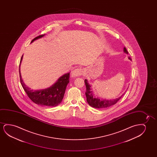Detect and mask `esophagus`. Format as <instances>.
Returning a JSON list of instances; mask_svg holds the SVG:
<instances>
[{
    "label": "esophagus",
    "instance_id": "esophagus-1",
    "mask_svg": "<svg viewBox=\"0 0 157 157\" xmlns=\"http://www.w3.org/2000/svg\"><path fill=\"white\" fill-rule=\"evenodd\" d=\"M83 73V71L82 69H75V70L74 71L73 73H72V75H73L74 77H79L82 75Z\"/></svg>",
    "mask_w": 157,
    "mask_h": 157
}]
</instances>
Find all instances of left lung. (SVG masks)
Returning <instances> with one entry per match:
<instances>
[{
  "label": "left lung",
  "instance_id": "obj_1",
  "mask_svg": "<svg viewBox=\"0 0 157 157\" xmlns=\"http://www.w3.org/2000/svg\"><path fill=\"white\" fill-rule=\"evenodd\" d=\"M124 52L128 54V52L127 51L125 48H124ZM129 59L131 60V58L129 57ZM85 84L86 85V91L85 92L86 98H87V101L88 102L89 105H90L92 107L95 108H104L109 107L111 105H114L116 104L119 100H120L121 98L122 97L123 95L121 97L118 98L117 99H114V100H101L99 99L98 98H95L92 91L90 90V85L88 84L87 80L85 79Z\"/></svg>",
  "mask_w": 157,
  "mask_h": 157
}]
</instances>
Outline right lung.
I'll return each mask as SVG.
<instances>
[{
    "label": "right lung",
    "mask_w": 157,
    "mask_h": 157,
    "mask_svg": "<svg viewBox=\"0 0 157 157\" xmlns=\"http://www.w3.org/2000/svg\"><path fill=\"white\" fill-rule=\"evenodd\" d=\"M44 35L45 34L40 35L38 36L35 37L31 41V43H32L33 41L37 39L43 37ZM22 57L23 55L21 58L20 63L21 62ZM20 63L19 65L20 80L22 87L29 98L35 103L42 106L55 107L59 105L63 99L67 85L70 82V72L61 76L59 78H58L54 85H52L49 88L40 90H33L26 87L25 84L23 82V80H22L20 70Z\"/></svg>",
    "instance_id": "obj_1"
}]
</instances>
